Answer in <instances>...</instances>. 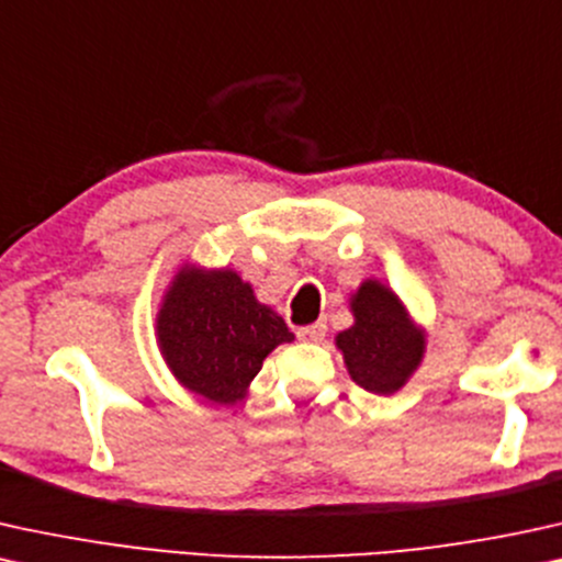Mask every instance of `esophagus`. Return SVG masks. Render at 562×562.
<instances>
[{
	"instance_id": "34e87169",
	"label": "esophagus",
	"mask_w": 562,
	"mask_h": 562,
	"mask_svg": "<svg viewBox=\"0 0 562 562\" xmlns=\"http://www.w3.org/2000/svg\"><path fill=\"white\" fill-rule=\"evenodd\" d=\"M324 337H326V324L322 322L297 329V339H303V342H322Z\"/></svg>"
}]
</instances>
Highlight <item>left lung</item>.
<instances>
[{"instance_id": "8db88e82", "label": "left lung", "mask_w": 562, "mask_h": 562, "mask_svg": "<svg viewBox=\"0 0 562 562\" xmlns=\"http://www.w3.org/2000/svg\"><path fill=\"white\" fill-rule=\"evenodd\" d=\"M355 324L337 334L347 373L371 394L400 392L425 355V331L392 288L366 280L350 297Z\"/></svg>"}]
</instances>
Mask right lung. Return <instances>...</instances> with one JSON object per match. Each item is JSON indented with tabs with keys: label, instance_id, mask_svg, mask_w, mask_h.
Wrapping results in <instances>:
<instances>
[{
	"label": "right lung",
	"instance_id": "right-lung-1",
	"mask_svg": "<svg viewBox=\"0 0 562 562\" xmlns=\"http://www.w3.org/2000/svg\"><path fill=\"white\" fill-rule=\"evenodd\" d=\"M158 345L181 386L215 404L244 400L248 383L293 331L233 269L183 265L162 295Z\"/></svg>",
	"mask_w": 562,
	"mask_h": 562
}]
</instances>
